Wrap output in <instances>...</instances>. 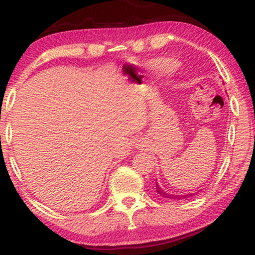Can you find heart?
<instances>
[{"label": "heart", "mask_w": 255, "mask_h": 255, "mask_svg": "<svg viewBox=\"0 0 255 255\" xmlns=\"http://www.w3.org/2000/svg\"><path fill=\"white\" fill-rule=\"evenodd\" d=\"M155 67L163 74H170L179 66V62L172 58H160L155 60Z\"/></svg>", "instance_id": "1"}]
</instances>
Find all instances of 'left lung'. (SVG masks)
Masks as SVG:
<instances>
[{
	"label": "left lung",
	"mask_w": 255,
	"mask_h": 255,
	"mask_svg": "<svg viewBox=\"0 0 255 255\" xmlns=\"http://www.w3.org/2000/svg\"><path fill=\"white\" fill-rule=\"evenodd\" d=\"M155 189L159 195H161L162 197H167V199H171V200H183V199H187L189 196H193L195 193H189V194H171V193H168L167 191H164V189L161 187V186L157 184V181L155 183Z\"/></svg>",
	"instance_id": "8db88e82"
}]
</instances>
